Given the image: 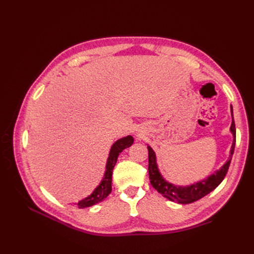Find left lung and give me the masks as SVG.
<instances>
[{
    "instance_id": "left-lung-1",
    "label": "left lung",
    "mask_w": 254,
    "mask_h": 254,
    "mask_svg": "<svg viewBox=\"0 0 254 254\" xmlns=\"http://www.w3.org/2000/svg\"><path fill=\"white\" fill-rule=\"evenodd\" d=\"M231 114H232V124L230 127V131L233 134V143L231 146V150H230V157L227 160V162L222 165L219 170L214 172V174L210 175L206 179H202L196 183L190 184L187 187H180L175 186V184L166 181L163 176L161 175L156 159V153L150 146H147L148 148V174H149V180L151 186L155 188L160 194H162L168 200L175 201L177 203L181 204H188L194 201L199 200L205 195L211 193L212 190L216 189L221 181L224 180L226 177L230 163H231L232 155L234 152L235 147V123L233 119V109L231 106Z\"/></svg>"
}]
</instances>
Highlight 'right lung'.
Segmentation results:
<instances>
[{
  "mask_svg": "<svg viewBox=\"0 0 254 254\" xmlns=\"http://www.w3.org/2000/svg\"><path fill=\"white\" fill-rule=\"evenodd\" d=\"M133 143V137L131 135H127L125 137H122V139L118 140L117 142H114V144L111 146V149L109 152V157L107 159V163H106V171L104 174V178L102 179L99 186L93 190V193L86 197L79 202L75 203L76 206H78L79 209H84V207H89L94 205L98 202L103 201L105 198H107L111 190V182H112V172L113 168L115 166V163L118 161V157L120 156V153L124 150L125 148L130 147Z\"/></svg>",
  "mask_w": 254,
  "mask_h": 254,
  "instance_id": "1",
  "label": "right lung"
}]
</instances>
